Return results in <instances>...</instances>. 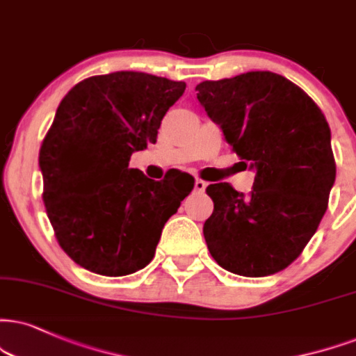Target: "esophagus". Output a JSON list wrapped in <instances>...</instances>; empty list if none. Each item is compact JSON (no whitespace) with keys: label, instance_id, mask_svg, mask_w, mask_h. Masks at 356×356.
I'll list each match as a JSON object with an SVG mask.
<instances>
[{"label":"esophagus","instance_id":"1","mask_svg":"<svg viewBox=\"0 0 356 356\" xmlns=\"http://www.w3.org/2000/svg\"><path fill=\"white\" fill-rule=\"evenodd\" d=\"M206 186H208V183L203 181V179H196L195 181V190L198 193H203L206 190Z\"/></svg>","mask_w":356,"mask_h":356}]
</instances>
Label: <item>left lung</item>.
<instances>
[{
  "mask_svg": "<svg viewBox=\"0 0 356 356\" xmlns=\"http://www.w3.org/2000/svg\"><path fill=\"white\" fill-rule=\"evenodd\" d=\"M208 117L241 163L256 170L249 196L229 183L206 188L214 211L203 234L222 269L264 277L300 256L335 183L330 127L299 86L269 71L196 86Z\"/></svg>",
  "mask_w": 356,
  "mask_h": 356,
  "instance_id": "left-lung-1",
  "label": "left lung"
}]
</instances>
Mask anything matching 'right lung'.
Wrapping results in <instances>:
<instances>
[{"mask_svg": "<svg viewBox=\"0 0 356 356\" xmlns=\"http://www.w3.org/2000/svg\"><path fill=\"white\" fill-rule=\"evenodd\" d=\"M185 89V82L122 71L84 79L60 100L39 168L47 218L76 264L108 277L150 264L165 222L195 179L173 173L155 181L129 161L156 142Z\"/></svg>", "mask_w": 356, "mask_h": 356, "instance_id": "1", "label": "right lung"}]
</instances>
